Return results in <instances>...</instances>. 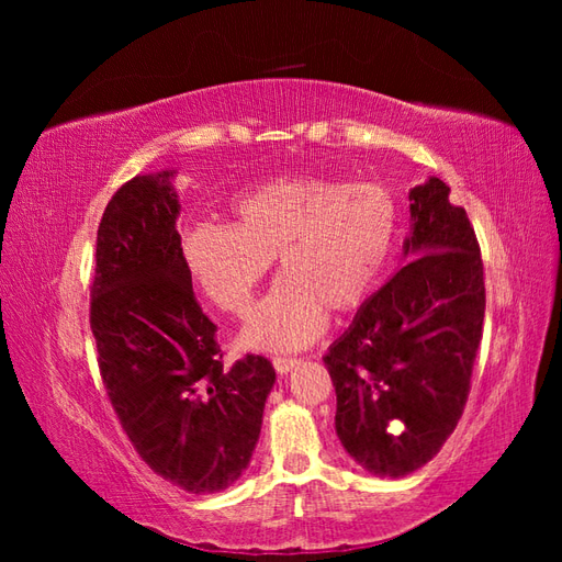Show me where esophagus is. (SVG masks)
Returning <instances> with one entry per match:
<instances>
[{
  "instance_id": "esophagus-1",
  "label": "esophagus",
  "mask_w": 562,
  "mask_h": 562,
  "mask_svg": "<svg viewBox=\"0 0 562 562\" xmlns=\"http://www.w3.org/2000/svg\"><path fill=\"white\" fill-rule=\"evenodd\" d=\"M271 363H274L279 375H288L295 366H300V359H291V356H274Z\"/></svg>"
}]
</instances>
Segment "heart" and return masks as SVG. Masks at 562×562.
<instances>
[{
	"mask_svg": "<svg viewBox=\"0 0 562 562\" xmlns=\"http://www.w3.org/2000/svg\"><path fill=\"white\" fill-rule=\"evenodd\" d=\"M232 227L203 223L184 236V260L206 297L246 316L271 260L281 279L248 321L244 345L295 351L375 291L396 239L398 206L382 182L281 176L232 203Z\"/></svg>",
	"mask_w": 562,
	"mask_h": 562,
	"instance_id": "1",
	"label": "heart"
}]
</instances>
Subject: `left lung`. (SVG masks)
Returning a JSON list of instances; mask_svg holds the SVG:
<instances>
[{"label": "left lung", "instance_id": "8db88e82", "mask_svg": "<svg viewBox=\"0 0 562 562\" xmlns=\"http://www.w3.org/2000/svg\"><path fill=\"white\" fill-rule=\"evenodd\" d=\"M411 201V262L363 302L323 359L339 440L386 479L427 464L454 431L485 318L481 246L467 211L438 178L415 187Z\"/></svg>", "mask_w": 562, "mask_h": 562}]
</instances>
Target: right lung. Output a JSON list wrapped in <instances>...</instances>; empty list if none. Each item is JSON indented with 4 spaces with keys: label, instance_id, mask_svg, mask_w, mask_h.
<instances>
[{
    "label": "right lung",
    "instance_id": "1",
    "mask_svg": "<svg viewBox=\"0 0 562 562\" xmlns=\"http://www.w3.org/2000/svg\"><path fill=\"white\" fill-rule=\"evenodd\" d=\"M171 173L135 176L95 239L89 321L108 398L143 462L203 495L229 487L260 438L277 372L265 356L225 366L192 291Z\"/></svg>",
    "mask_w": 562,
    "mask_h": 562
}]
</instances>
